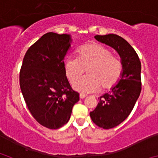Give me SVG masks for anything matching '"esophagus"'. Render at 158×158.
Masks as SVG:
<instances>
[{
	"instance_id": "1",
	"label": "esophagus",
	"mask_w": 158,
	"mask_h": 158,
	"mask_svg": "<svg viewBox=\"0 0 158 158\" xmlns=\"http://www.w3.org/2000/svg\"><path fill=\"white\" fill-rule=\"evenodd\" d=\"M85 97H86L85 95L81 94H81H80V98H81V99H84V98H85Z\"/></svg>"
}]
</instances>
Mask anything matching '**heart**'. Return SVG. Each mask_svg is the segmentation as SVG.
Returning a JSON list of instances; mask_svg holds the SVG:
<instances>
[{"instance_id":"heart-1","label":"heart","mask_w":158,"mask_h":158,"mask_svg":"<svg viewBox=\"0 0 158 158\" xmlns=\"http://www.w3.org/2000/svg\"><path fill=\"white\" fill-rule=\"evenodd\" d=\"M86 69L89 74L73 85L82 93H94L101 85L104 89L115 85L122 74L123 66L109 49L100 44H89L78 50L77 57L70 55L64 62L65 75L70 82L80 77Z\"/></svg>"}]
</instances>
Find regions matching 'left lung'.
<instances>
[{
  "instance_id": "1",
  "label": "left lung",
  "mask_w": 158,
  "mask_h": 158,
  "mask_svg": "<svg viewBox=\"0 0 158 158\" xmlns=\"http://www.w3.org/2000/svg\"><path fill=\"white\" fill-rule=\"evenodd\" d=\"M97 41L115 49L123 66L120 79L109 93L99 97L90 117L96 125L110 129L123 122L133 110L142 89L141 62L134 48L123 38L115 34L95 36Z\"/></svg>"
}]
</instances>
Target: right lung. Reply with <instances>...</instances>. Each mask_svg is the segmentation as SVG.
Listing matches in <instances>:
<instances>
[{
    "label": "right lung",
    "mask_w": 158,
    "mask_h": 158,
    "mask_svg": "<svg viewBox=\"0 0 158 158\" xmlns=\"http://www.w3.org/2000/svg\"><path fill=\"white\" fill-rule=\"evenodd\" d=\"M70 35L48 32L27 50L19 72V86L27 108L40 124L58 129L70 118L79 93L73 90L64 69Z\"/></svg>",
    "instance_id": "right-lung-1"
}]
</instances>
